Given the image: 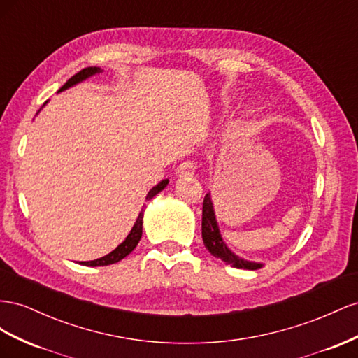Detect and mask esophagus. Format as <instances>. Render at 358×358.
<instances>
[{
	"label": "esophagus",
	"instance_id": "esophagus-1",
	"mask_svg": "<svg viewBox=\"0 0 358 358\" xmlns=\"http://www.w3.org/2000/svg\"><path fill=\"white\" fill-rule=\"evenodd\" d=\"M195 169H196V165L193 162H182L177 168V176L182 178H189L195 173Z\"/></svg>",
	"mask_w": 358,
	"mask_h": 358
}]
</instances>
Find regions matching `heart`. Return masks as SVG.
<instances>
[{
  "instance_id": "obj_1",
  "label": "heart",
  "mask_w": 358,
  "mask_h": 358,
  "mask_svg": "<svg viewBox=\"0 0 358 358\" xmlns=\"http://www.w3.org/2000/svg\"><path fill=\"white\" fill-rule=\"evenodd\" d=\"M255 114H257V109H255V108H249V109H248V115H249V117H252V115H255Z\"/></svg>"
}]
</instances>
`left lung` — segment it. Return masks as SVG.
I'll list each match as a JSON object with an SVG mask.
<instances>
[{
	"label": "left lung",
	"instance_id": "obj_1",
	"mask_svg": "<svg viewBox=\"0 0 358 358\" xmlns=\"http://www.w3.org/2000/svg\"><path fill=\"white\" fill-rule=\"evenodd\" d=\"M202 240L213 257H216L223 262L232 265V267L244 268V270H258L264 267V264L261 262L240 258L238 255L234 253L227 246V243H224V240L222 238L210 193H207L202 203Z\"/></svg>",
	"mask_w": 358,
	"mask_h": 358
}]
</instances>
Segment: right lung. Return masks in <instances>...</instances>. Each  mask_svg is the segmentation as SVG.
<instances>
[{"mask_svg": "<svg viewBox=\"0 0 358 358\" xmlns=\"http://www.w3.org/2000/svg\"><path fill=\"white\" fill-rule=\"evenodd\" d=\"M101 71H103V70H101L100 67H87V69H83L80 71H78V73H76L75 76H71V78L67 80V83L59 88L58 93H61V91H64V90H67V88H70V87H73V85H76V84H79V83H83V80L91 78V76H94V75H97V73H101ZM46 103H48V101H45V105H46ZM45 105H43V106H45ZM43 106H42V108H43ZM168 182H169L168 178H166V180H162V181L159 182V185H156L155 187H152V189L147 193L145 201H150V199L155 198V196L157 195V193H160L163 189H165V187L168 186ZM142 219H144V208L141 210L139 216H138V219H136V222H135V224H134V228H131V231H130L129 236L126 237V240L122 241L117 249H114L110 253H108L106 257H101V258L94 259V261L80 262V264L87 265V267H103V265L115 264V262L121 261L122 258H126L127 255L138 246V243H139V240H141V237H142Z\"/></svg>", "mask_w": 358, "mask_h": 358, "instance_id": "add662e5", "label": "right lung"}]
</instances>
